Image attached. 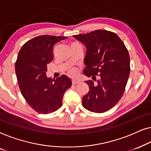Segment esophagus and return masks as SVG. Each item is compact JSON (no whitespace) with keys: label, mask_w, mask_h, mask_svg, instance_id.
I'll return each instance as SVG.
<instances>
[{"label":"esophagus","mask_w":151,"mask_h":151,"mask_svg":"<svg viewBox=\"0 0 151 151\" xmlns=\"http://www.w3.org/2000/svg\"><path fill=\"white\" fill-rule=\"evenodd\" d=\"M79 83H80V82L78 81V80H72V84H79Z\"/></svg>","instance_id":"obj_1"}]
</instances>
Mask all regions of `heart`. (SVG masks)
Masks as SVG:
<instances>
[{
  "label": "heart",
  "mask_w": 151,
  "mask_h": 151,
  "mask_svg": "<svg viewBox=\"0 0 151 151\" xmlns=\"http://www.w3.org/2000/svg\"><path fill=\"white\" fill-rule=\"evenodd\" d=\"M78 72L76 69H71V71H69V75L71 76H73V77H75V76H76L78 75Z\"/></svg>",
  "instance_id": "heart-1"
}]
</instances>
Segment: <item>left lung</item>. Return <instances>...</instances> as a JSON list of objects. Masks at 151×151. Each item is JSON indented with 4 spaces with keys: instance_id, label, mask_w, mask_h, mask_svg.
<instances>
[{
    "instance_id": "obj_1",
    "label": "left lung",
    "mask_w": 151,
    "mask_h": 151,
    "mask_svg": "<svg viewBox=\"0 0 151 151\" xmlns=\"http://www.w3.org/2000/svg\"><path fill=\"white\" fill-rule=\"evenodd\" d=\"M73 37L85 45L83 72L93 79L85 82L89 91L82 98V106L91 112H106L124 92L131 70L129 51L119 36L109 31L99 29Z\"/></svg>"
}]
</instances>
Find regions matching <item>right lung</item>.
Masks as SVG:
<instances>
[{"instance_id": "obj_1", "label": "right lung", "mask_w": 151, "mask_h": 151, "mask_svg": "<svg viewBox=\"0 0 151 151\" xmlns=\"http://www.w3.org/2000/svg\"><path fill=\"white\" fill-rule=\"evenodd\" d=\"M67 37L37 36L24 43L18 53L15 65L16 77L26 102L39 113L49 114L63 105L65 92L71 80L63 75L51 80L46 75L47 64L53 59V47Z\"/></svg>"}]
</instances>
